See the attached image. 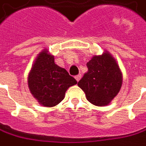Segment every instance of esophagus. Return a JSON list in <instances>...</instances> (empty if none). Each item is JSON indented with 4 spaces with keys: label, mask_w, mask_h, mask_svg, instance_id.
Listing matches in <instances>:
<instances>
[{
    "label": "esophagus",
    "mask_w": 146,
    "mask_h": 146,
    "mask_svg": "<svg viewBox=\"0 0 146 146\" xmlns=\"http://www.w3.org/2000/svg\"><path fill=\"white\" fill-rule=\"evenodd\" d=\"M81 74H78V75H77V76L75 77V79L77 80V82H78V81L81 80Z\"/></svg>",
    "instance_id": "obj_1"
}]
</instances>
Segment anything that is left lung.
Wrapping results in <instances>:
<instances>
[{"label":"left lung","mask_w":146,"mask_h":146,"mask_svg":"<svg viewBox=\"0 0 146 146\" xmlns=\"http://www.w3.org/2000/svg\"><path fill=\"white\" fill-rule=\"evenodd\" d=\"M88 72L77 83L87 100L97 106H108L118 94L122 85V73L113 56L107 50L94 55L87 63Z\"/></svg>","instance_id":"left-lung-1"}]
</instances>
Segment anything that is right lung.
<instances>
[{
	"label": "right lung",
	"instance_id": "obj_1",
	"mask_svg": "<svg viewBox=\"0 0 146 146\" xmlns=\"http://www.w3.org/2000/svg\"><path fill=\"white\" fill-rule=\"evenodd\" d=\"M77 81L66 69L55 64L54 56L44 48L37 55L28 75V86L32 95L44 107L58 105L65 92Z\"/></svg>",
	"mask_w": 146,
	"mask_h": 146
}]
</instances>
